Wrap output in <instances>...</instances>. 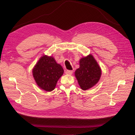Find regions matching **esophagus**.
<instances>
[{
    "mask_svg": "<svg viewBox=\"0 0 135 135\" xmlns=\"http://www.w3.org/2000/svg\"><path fill=\"white\" fill-rule=\"evenodd\" d=\"M73 71L72 70H66L65 71V74H68V75H71L73 74Z\"/></svg>",
    "mask_w": 135,
    "mask_h": 135,
    "instance_id": "34e87169",
    "label": "esophagus"
}]
</instances>
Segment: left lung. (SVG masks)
I'll return each instance as SVG.
<instances>
[{
	"label": "left lung",
	"instance_id": "1",
	"mask_svg": "<svg viewBox=\"0 0 135 135\" xmlns=\"http://www.w3.org/2000/svg\"><path fill=\"white\" fill-rule=\"evenodd\" d=\"M80 67L75 71V76L82 90H86L95 85L100 78L101 69L91 54L81 59Z\"/></svg>",
	"mask_w": 135,
	"mask_h": 135
}]
</instances>
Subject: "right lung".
I'll return each instance as SVG.
<instances>
[{
  "label": "right lung",
  "instance_id": "right-lung-1",
  "mask_svg": "<svg viewBox=\"0 0 135 135\" xmlns=\"http://www.w3.org/2000/svg\"><path fill=\"white\" fill-rule=\"evenodd\" d=\"M64 70L53 57L44 56L33 69V76L37 85L42 89L50 91L54 89L57 82Z\"/></svg>",
  "mask_w": 135,
  "mask_h": 135
}]
</instances>
